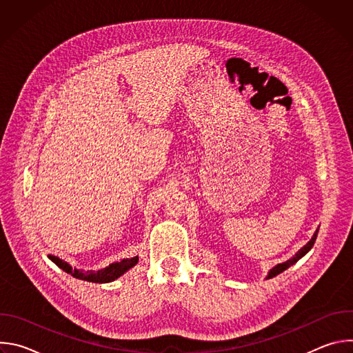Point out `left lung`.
I'll use <instances>...</instances> for the list:
<instances>
[{
  "instance_id": "obj_1",
  "label": "left lung",
  "mask_w": 353,
  "mask_h": 353,
  "mask_svg": "<svg viewBox=\"0 0 353 353\" xmlns=\"http://www.w3.org/2000/svg\"><path fill=\"white\" fill-rule=\"evenodd\" d=\"M317 234H319V230H316V233H314V236L312 237V240L305 245V247H301L297 253L290 259V260H288L286 263H282V264H278L276 267H274L271 271H270V274H268V279L270 278H274V276H276L278 274H281V272H283L285 270H288L290 265H293L294 263H297L301 257L303 256H306L309 251H310V248L314 245V243H316V239H317Z\"/></svg>"
}]
</instances>
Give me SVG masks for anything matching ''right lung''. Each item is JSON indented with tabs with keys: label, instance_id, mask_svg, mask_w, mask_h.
Wrapping results in <instances>:
<instances>
[{
	"label": "right lung",
	"instance_id": "add662e5",
	"mask_svg": "<svg viewBox=\"0 0 353 353\" xmlns=\"http://www.w3.org/2000/svg\"><path fill=\"white\" fill-rule=\"evenodd\" d=\"M48 259L52 260L56 265H59L63 271L71 274L74 278L88 281V282H94V283L112 282V281L117 279L119 276H121L124 272H127L130 268H132L138 263V257H132V259H124L119 263L110 264L109 267L102 268L99 271H83V270L72 268L68 263L63 261L61 259H59L56 256H48Z\"/></svg>",
	"mask_w": 353,
	"mask_h": 353
}]
</instances>
